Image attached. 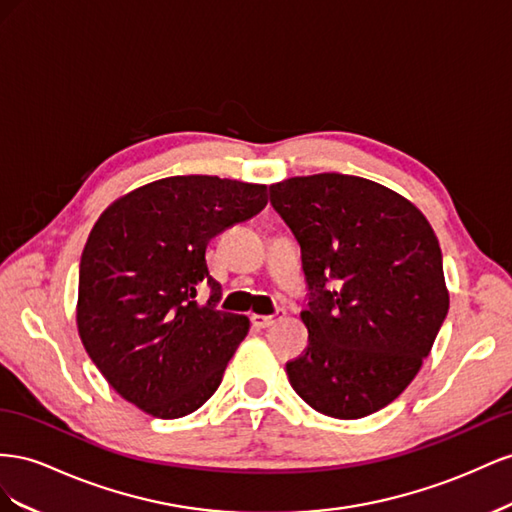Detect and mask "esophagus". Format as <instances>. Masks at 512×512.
Listing matches in <instances>:
<instances>
[{"label":"esophagus","mask_w":512,"mask_h":512,"mask_svg":"<svg viewBox=\"0 0 512 512\" xmlns=\"http://www.w3.org/2000/svg\"><path fill=\"white\" fill-rule=\"evenodd\" d=\"M285 317V309H276L274 315H253V324L257 328H270L276 321H281Z\"/></svg>","instance_id":"34e87169"}]
</instances>
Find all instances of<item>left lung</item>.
Returning a JSON list of instances; mask_svg holds the SVG:
<instances>
[{
	"label": "left lung",
	"mask_w": 512,
	"mask_h": 512,
	"mask_svg": "<svg viewBox=\"0 0 512 512\" xmlns=\"http://www.w3.org/2000/svg\"><path fill=\"white\" fill-rule=\"evenodd\" d=\"M294 233L309 306V345L289 384L319 414L369 416L412 384L448 313L442 251L414 203L343 173L270 186Z\"/></svg>",
	"instance_id": "left-lung-1"
}]
</instances>
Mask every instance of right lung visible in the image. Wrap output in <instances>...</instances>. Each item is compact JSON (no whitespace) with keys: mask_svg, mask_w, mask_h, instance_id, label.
<instances>
[{"mask_svg":"<svg viewBox=\"0 0 512 512\" xmlns=\"http://www.w3.org/2000/svg\"><path fill=\"white\" fill-rule=\"evenodd\" d=\"M268 186L173 175L100 214L79 266L77 326L111 388L156 418L193 414L221 386L248 317L218 309L208 242L253 218ZM199 284L211 300L199 305Z\"/></svg>","mask_w":512,"mask_h":512,"instance_id":"add662e5","label":"right lung"}]
</instances>
